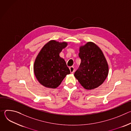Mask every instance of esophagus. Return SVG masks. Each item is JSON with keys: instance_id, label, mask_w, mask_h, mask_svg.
Listing matches in <instances>:
<instances>
[{"instance_id": "1", "label": "esophagus", "mask_w": 131, "mask_h": 131, "mask_svg": "<svg viewBox=\"0 0 131 131\" xmlns=\"http://www.w3.org/2000/svg\"><path fill=\"white\" fill-rule=\"evenodd\" d=\"M69 69H70V72H71V73H73V72H74V70H75V69H74V68L73 66H71V67H70Z\"/></svg>"}]
</instances>
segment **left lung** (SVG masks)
<instances>
[{"label":"left lung","instance_id":"1","mask_svg":"<svg viewBox=\"0 0 131 131\" xmlns=\"http://www.w3.org/2000/svg\"><path fill=\"white\" fill-rule=\"evenodd\" d=\"M81 63L74 76L86 90L95 89L103 83L109 71L108 65L101 49L94 43L88 42L80 47Z\"/></svg>","mask_w":131,"mask_h":131}]
</instances>
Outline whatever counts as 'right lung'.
Returning <instances> with one entry per match:
<instances>
[{
    "label": "right lung",
    "mask_w": 131,
    "mask_h": 131,
    "mask_svg": "<svg viewBox=\"0 0 131 131\" xmlns=\"http://www.w3.org/2000/svg\"><path fill=\"white\" fill-rule=\"evenodd\" d=\"M67 45L66 42L50 40L37 55L34 71L37 79L43 86L57 88L67 74L70 73L65 60L60 57V53Z\"/></svg>",
    "instance_id": "obj_1"
}]
</instances>
